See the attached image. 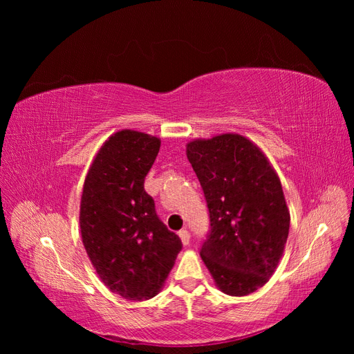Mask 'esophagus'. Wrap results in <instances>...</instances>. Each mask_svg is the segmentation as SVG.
<instances>
[{"label": "esophagus", "instance_id": "34e87169", "mask_svg": "<svg viewBox=\"0 0 354 354\" xmlns=\"http://www.w3.org/2000/svg\"><path fill=\"white\" fill-rule=\"evenodd\" d=\"M178 236H180V239H181V243L183 245H189L190 243V233L187 232V230H180L178 232Z\"/></svg>", "mask_w": 354, "mask_h": 354}]
</instances>
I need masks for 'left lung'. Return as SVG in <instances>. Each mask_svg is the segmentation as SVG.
I'll return each mask as SVG.
<instances>
[{
	"mask_svg": "<svg viewBox=\"0 0 354 354\" xmlns=\"http://www.w3.org/2000/svg\"><path fill=\"white\" fill-rule=\"evenodd\" d=\"M211 218L202 261L221 292L243 297L269 282L282 259L289 211L279 176L248 137L224 133L186 145Z\"/></svg>",
	"mask_w": 354,
	"mask_h": 354,
	"instance_id": "8db88e82",
	"label": "left lung"
}]
</instances>
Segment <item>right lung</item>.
Returning a JSON list of instances; mask_svg holds the SVG:
<instances>
[{"label":"right lung","instance_id":"add662e5","mask_svg":"<svg viewBox=\"0 0 354 354\" xmlns=\"http://www.w3.org/2000/svg\"><path fill=\"white\" fill-rule=\"evenodd\" d=\"M160 138L134 130L108 137L85 176L80 227L84 248L112 292L143 301L162 289L181 251L145 190Z\"/></svg>","mask_w":354,"mask_h":354}]
</instances>
